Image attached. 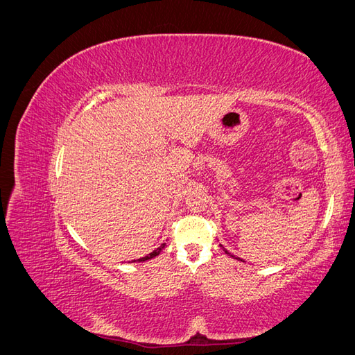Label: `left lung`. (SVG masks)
<instances>
[{
	"mask_svg": "<svg viewBox=\"0 0 355 355\" xmlns=\"http://www.w3.org/2000/svg\"><path fill=\"white\" fill-rule=\"evenodd\" d=\"M223 250H225V249H223ZM225 253H228V252H227V250H225ZM231 256H232V254H231ZM232 257H234V256H232ZM235 259H239V257H235Z\"/></svg>",
	"mask_w": 355,
	"mask_h": 355,
	"instance_id": "obj_1",
	"label": "left lung"
}]
</instances>
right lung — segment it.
<instances>
[{"label":"right lung","instance_id":"add662e5","mask_svg":"<svg viewBox=\"0 0 355 355\" xmlns=\"http://www.w3.org/2000/svg\"><path fill=\"white\" fill-rule=\"evenodd\" d=\"M164 245H166V244H161V245L158 247V249H155L153 253H149V254L141 257V259H137V262H145V261H148V259H153V257H155V256H158V254L161 253V250L164 249Z\"/></svg>","mask_w":355,"mask_h":355}]
</instances>
